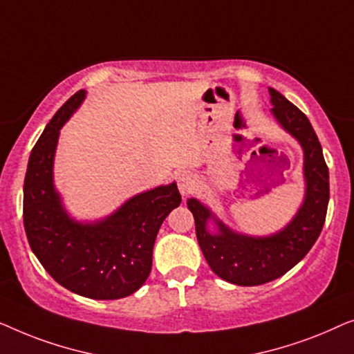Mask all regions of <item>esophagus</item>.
<instances>
[{"mask_svg": "<svg viewBox=\"0 0 354 354\" xmlns=\"http://www.w3.org/2000/svg\"><path fill=\"white\" fill-rule=\"evenodd\" d=\"M176 183H178L179 192H181L183 196H189V194H192L197 187V179L191 171L179 173L178 178H176Z\"/></svg>", "mask_w": 354, "mask_h": 354, "instance_id": "1", "label": "esophagus"}]
</instances>
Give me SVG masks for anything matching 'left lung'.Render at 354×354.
Segmentation results:
<instances>
[{"label":"left lung","instance_id":"8db88e82","mask_svg":"<svg viewBox=\"0 0 354 354\" xmlns=\"http://www.w3.org/2000/svg\"><path fill=\"white\" fill-rule=\"evenodd\" d=\"M270 94L277 122L300 141L305 151L306 197L295 220L283 231L263 239L237 236L216 221L220 234L212 236L205 227L210 210L196 198L187 201L208 266L216 276L236 286H261L286 274L315 245L327 215L328 168L319 139L300 109L276 89L270 88Z\"/></svg>","mask_w":354,"mask_h":354}]
</instances>
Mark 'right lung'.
<instances>
[{
  "mask_svg": "<svg viewBox=\"0 0 354 354\" xmlns=\"http://www.w3.org/2000/svg\"><path fill=\"white\" fill-rule=\"evenodd\" d=\"M78 91L51 118L32 149L24 181V226L30 247L54 281L82 297L117 300L146 282L157 232L181 203L176 184L128 201L97 225H78L61 207L53 186L59 129L83 101Z\"/></svg>",
  "mask_w": 354,
  "mask_h": 354,
  "instance_id": "add662e5",
  "label": "right lung"
}]
</instances>
